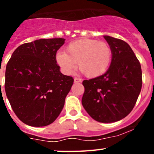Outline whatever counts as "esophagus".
<instances>
[{"label": "esophagus", "instance_id": "34e87169", "mask_svg": "<svg viewBox=\"0 0 154 154\" xmlns=\"http://www.w3.org/2000/svg\"><path fill=\"white\" fill-rule=\"evenodd\" d=\"M74 83H80L82 81V80L80 78H78V77H74Z\"/></svg>", "mask_w": 154, "mask_h": 154}]
</instances>
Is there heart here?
<instances>
[{"label":"heart","instance_id":"obj_1","mask_svg":"<svg viewBox=\"0 0 154 154\" xmlns=\"http://www.w3.org/2000/svg\"><path fill=\"white\" fill-rule=\"evenodd\" d=\"M112 61V50L108 44L95 39H80L65 47V52L56 54V62L62 72L71 74L77 68L88 77L94 78L104 74Z\"/></svg>","mask_w":154,"mask_h":154}]
</instances>
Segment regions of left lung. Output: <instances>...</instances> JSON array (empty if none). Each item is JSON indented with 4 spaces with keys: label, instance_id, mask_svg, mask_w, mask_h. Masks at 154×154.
Listing matches in <instances>:
<instances>
[{
    "label": "left lung",
    "instance_id": "obj_1",
    "mask_svg": "<svg viewBox=\"0 0 154 154\" xmlns=\"http://www.w3.org/2000/svg\"><path fill=\"white\" fill-rule=\"evenodd\" d=\"M112 50L107 71L98 77L83 80L82 104L92 119L113 123L132 110L142 86L141 64L129 44L123 40L104 36Z\"/></svg>",
    "mask_w": 154,
    "mask_h": 154
}]
</instances>
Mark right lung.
Instances as JSON below:
<instances>
[{"label": "right lung", "instance_id": "obj_1", "mask_svg": "<svg viewBox=\"0 0 154 154\" xmlns=\"http://www.w3.org/2000/svg\"><path fill=\"white\" fill-rule=\"evenodd\" d=\"M64 38L40 39L16 49L5 72L6 94L18 118L31 126L51 124L59 117L74 78L56 62Z\"/></svg>", "mask_w": 154, "mask_h": 154}]
</instances>
